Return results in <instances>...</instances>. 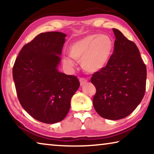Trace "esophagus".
<instances>
[{
    "label": "esophagus",
    "instance_id": "obj_1",
    "mask_svg": "<svg viewBox=\"0 0 154 154\" xmlns=\"http://www.w3.org/2000/svg\"><path fill=\"white\" fill-rule=\"evenodd\" d=\"M79 82H80V84L81 85H83L84 84H85V83H87L88 80L85 79V78H82L81 77L79 78Z\"/></svg>",
    "mask_w": 154,
    "mask_h": 154
}]
</instances>
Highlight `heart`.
<instances>
[{"instance_id":"heart-1","label":"heart","mask_w":154,"mask_h":154,"mask_svg":"<svg viewBox=\"0 0 154 154\" xmlns=\"http://www.w3.org/2000/svg\"><path fill=\"white\" fill-rule=\"evenodd\" d=\"M113 44L107 35H88L72 43L69 54L75 60L82 62L83 69L89 72H96L105 66L112 54ZM64 64L72 67L74 62L69 57L62 59Z\"/></svg>"}]
</instances>
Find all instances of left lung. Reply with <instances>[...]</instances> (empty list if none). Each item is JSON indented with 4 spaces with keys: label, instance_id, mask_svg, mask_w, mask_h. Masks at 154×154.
Instances as JSON below:
<instances>
[{
    "label": "left lung",
    "instance_id": "left-lung-1",
    "mask_svg": "<svg viewBox=\"0 0 154 154\" xmlns=\"http://www.w3.org/2000/svg\"><path fill=\"white\" fill-rule=\"evenodd\" d=\"M113 53L106 66L91 78L96 92V111L102 118L118 120L132 113L141 102L146 88L147 69L134 42L113 28Z\"/></svg>",
    "mask_w": 154,
    "mask_h": 154
}]
</instances>
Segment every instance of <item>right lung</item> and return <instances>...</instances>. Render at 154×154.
<instances>
[{"label":"right lung","mask_w":154,"mask_h":154,"mask_svg":"<svg viewBox=\"0 0 154 154\" xmlns=\"http://www.w3.org/2000/svg\"><path fill=\"white\" fill-rule=\"evenodd\" d=\"M66 35L41 33L23 47L13 67L15 89L21 105L36 120L46 124L62 121L80 83L74 75L57 67Z\"/></svg>","instance_id":"1"}]
</instances>
